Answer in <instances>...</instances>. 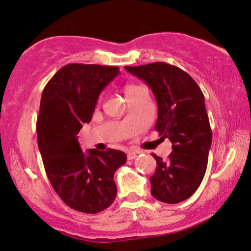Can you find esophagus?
Masks as SVG:
<instances>
[{
  "label": "esophagus",
  "instance_id": "esophagus-1",
  "mask_svg": "<svg viewBox=\"0 0 251 251\" xmlns=\"http://www.w3.org/2000/svg\"><path fill=\"white\" fill-rule=\"evenodd\" d=\"M136 155H138V151H127V158H128V160H133V158H135Z\"/></svg>",
  "mask_w": 251,
  "mask_h": 251
}]
</instances>
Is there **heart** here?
I'll return each instance as SVG.
<instances>
[{"label":"heart","instance_id":"heart-1","mask_svg":"<svg viewBox=\"0 0 251 251\" xmlns=\"http://www.w3.org/2000/svg\"><path fill=\"white\" fill-rule=\"evenodd\" d=\"M142 89H145V88L141 87V85H138V84H126L125 88H124V93H125V96L128 100L129 97L134 96L138 91L142 90Z\"/></svg>","mask_w":251,"mask_h":251}]
</instances>
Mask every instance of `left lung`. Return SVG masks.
Here are the masks:
<instances>
[{
	"label": "left lung",
	"instance_id": "8db88e82",
	"mask_svg": "<svg viewBox=\"0 0 251 251\" xmlns=\"http://www.w3.org/2000/svg\"><path fill=\"white\" fill-rule=\"evenodd\" d=\"M125 69L144 80L157 103L155 131L173 144L167 161L156 156L151 192L157 201L177 204L197 191L207 168L212 131L205 100L196 81L182 69L166 62Z\"/></svg>",
	"mask_w": 251,
	"mask_h": 251
}]
</instances>
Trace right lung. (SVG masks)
<instances>
[{"mask_svg": "<svg viewBox=\"0 0 251 251\" xmlns=\"http://www.w3.org/2000/svg\"><path fill=\"white\" fill-rule=\"evenodd\" d=\"M118 74L117 66L69 63L41 95L37 135L46 175L62 201L83 213H100L112 204L113 175L127 160L111 148L84 154L76 136L91 120L100 94Z\"/></svg>", "mask_w": 251, "mask_h": 251, "instance_id": "right-lung-1", "label": "right lung"}]
</instances>
